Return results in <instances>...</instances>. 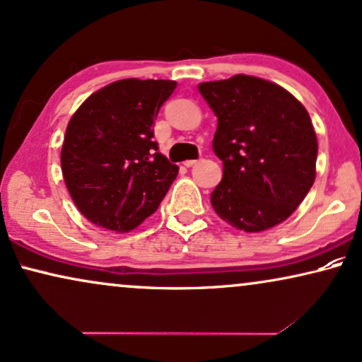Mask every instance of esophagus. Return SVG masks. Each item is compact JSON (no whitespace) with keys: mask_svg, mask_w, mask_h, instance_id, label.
I'll list each match as a JSON object with an SVG mask.
<instances>
[{"mask_svg":"<svg viewBox=\"0 0 362 362\" xmlns=\"http://www.w3.org/2000/svg\"><path fill=\"white\" fill-rule=\"evenodd\" d=\"M195 163H197V160H185L184 165H185V167H194Z\"/></svg>","mask_w":362,"mask_h":362,"instance_id":"obj_1","label":"esophagus"}]
</instances>
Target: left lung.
<instances>
[{
	"label": "left lung",
	"mask_w": 362,
	"mask_h": 362,
	"mask_svg": "<svg viewBox=\"0 0 362 362\" xmlns=\"http://www.w3.org/2000/svg\"><path fill=\"white\" fill-rule=\"evenodd\" d=\"M217 117L212 148L223 163L210 202L222 221L262 232L286 221L315 178L317 139L308 110L287 90L255 76L205 81Z\"/></svg>",
	"instance_id": "1"
}]
</instances>
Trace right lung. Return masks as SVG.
I'll return each instance as SVG.
<instances>
[{
    "instance_id": "right-lung-1",
    "label": "right lung",
    "mask_w": 362,
    "mask_h": 362,
    "mask_svg": "<svg viewBox=\"0 0 362 362\" xmlns=\"http://www.w3.org/2000/svg\"><path fill=\"white\" fill-rule=\"evenodd\" d=\"M172 80L127 78L90 95L66 127L62 172L73 202L95 226L139 227L158 209L178 167L158 152L152 125Z\"/></svg>"
}]
</instances>
